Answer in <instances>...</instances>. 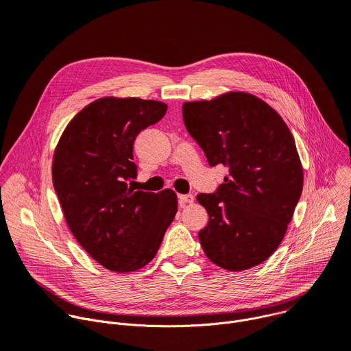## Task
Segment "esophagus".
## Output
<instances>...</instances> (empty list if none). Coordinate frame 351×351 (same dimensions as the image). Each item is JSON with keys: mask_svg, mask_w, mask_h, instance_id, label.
I'll use <instances>...</instances> for the list:
<instances>
[{"mask_svg": "<svg viewBox=\"0 0 351 351\" xmlns=\"http://www.w3.org/2000/svg\"><path fill=\"white\" fill-rule=\"evenodd\" d=\"M192 202H193V195H191V193H186V195H178V204L181 208Z\"/></svg>", "mask_w": 351, "mask_h": 351, "instance_id": "1", "label": "esophagus"}]
</instances>
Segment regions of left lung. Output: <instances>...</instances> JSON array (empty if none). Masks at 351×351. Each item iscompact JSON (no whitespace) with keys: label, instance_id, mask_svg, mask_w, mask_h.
<instances>
[{"label":"left lung","instance_id":"obj_1","mask_svg":"<svg viewBox=\"0 0 351 351\" xmlns=\"http://www.w3.org/2000/svg\"><path fill=\"white\" fill-rule=\"evenodd\" d=\"M184 124L210 166L228 167L215 193H199L209 221L198 232L206 256L239 271L280 245L302 192L294 138L279 112L247 92L182 104Z\"/></svg>","mask_w":351,"mask_h":351}]
</instances>
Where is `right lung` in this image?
<instances>
[{"label": "right lung", "mask_w": 351, "mask_h": 351, "mask_svg": "<svg viewBox=\"0 0 351 351\" xmlns=\"http://www.w3.org/2000/svg\"><path fill=\"white\" fill-rule=\"evenodd\" d=\"M167 104L139 97L97 99L65 127L53 156V184L82 248L117 274L147 265L177 213L173 189L135 191L132 145L160 121Z\"/></svg>", "instance_id": "obj_1"}]
</instances>
